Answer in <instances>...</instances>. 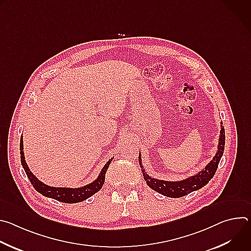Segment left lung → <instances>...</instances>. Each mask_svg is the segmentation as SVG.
<instances>
[{
    "label": "left lung",
    "instance_id": "obj_1",
    "mask_svg": "<svg viewBox=\"0 0 251 251\" xmlns=\"http://www.w3.org/2000/svg\"><path fill=\"white\" fill-rule=\"evenodd\" d=\"M225 144L226 133L225 128L223 126V122H221L219 144L216 155L213 156V158L200 172L180 181L160 180V178L152 177L151 176H149L144 170V166L142 164L141 152H139V165L141 167V171L143 173V176H144V180L152 190L169 198H181L192 192L201 189L211 180L214 173L217 172L219 163L223 157L225 151Z\"/></svg>",
    "mask_w": 251,
    "mask_h": 251
}]
</instances>
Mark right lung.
<instances>
[{
	"instance_id": "add662e5",
	"label": "right lung",
	"mask_w": 251,
	"mask_h": 251,
	"mask_svg": "<svg viewBox=\"0 0 251 251\" xmlns=\"http://www.w3.org/2000/svg\"><path fill=\"white\" fill-rule=\"evenodd\" d=\"M20 154H21L22 166L28 177L29 182L31 183L32 187L35 189V191L39 192L40 194H42L43 196H45L47 198H50V199L56 200L61 202H66V203L80 202V201H85L86 199L90 198L97 192H99L104 184L105 174L107 172V169H108L109 165L111 164V162L114 158V157H112L111 159H109V161L104 165V167L100 171L98 176L90 184H87V185H85L83 187H79V188H65V187H51V186L46 185L32 174V172L29 170V168L25 160V153H24L23 135L21 136V141H20Z\"/></svg>"
}]
</instances>
